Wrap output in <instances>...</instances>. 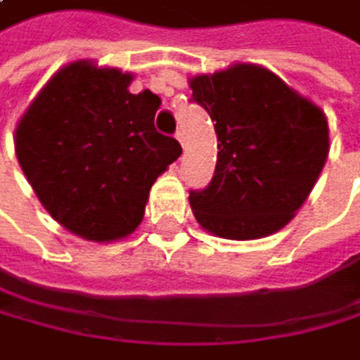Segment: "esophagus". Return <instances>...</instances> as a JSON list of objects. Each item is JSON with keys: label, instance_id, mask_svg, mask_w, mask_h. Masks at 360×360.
<instances>
[{"label": "esophagus", "instance_id": "esophagus-1", "mask_svg": "<svg viewBox=\"0 0 360 360\" xmlns=\"http://www.w3.org/2000/svg\"><path fill=\"white\" fill-rule=\"evenodd\" d=\"M176 141H179V143H181V146L186 148V136H184V132H181V130L176 132Z\"/></svg>", "mask_w": 360, "mask_h": 360}]
</instances>
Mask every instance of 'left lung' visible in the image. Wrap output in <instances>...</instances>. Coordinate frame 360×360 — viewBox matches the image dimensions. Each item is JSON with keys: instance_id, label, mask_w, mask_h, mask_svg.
<instances>
[{"instance_id": "1", "label": "left lung", "mask_w": 360, "mask_h": 360, "mask_svg": "<svg viewBox=\"0 0 360 360\" xmlns=\"http://www.w3.org/2000/svg\"><path fill=\"white\" fill-rule=\"evenodd\" d=\"M188 84L219 141L210 186L190 192L197 224L232 241L285 228L328 161L326 112L259 63H232Z\"/></svg>"}]
</instances>
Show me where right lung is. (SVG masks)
Masks as SVG:
<instances>
[{"label": "right lung", "instance_id": "obj_1", "mask_svg": "<svg viewBox=\"0 0 360 360\" xmlns=\"http://www.w3.org/2000/svg\"><path fill=\"white\" fill-rule=\"evenodd\" d=\"M134 75L77 59L61 66L15 128V153L39 203L86 241L139 228L150 188L181 146L155 130L161 99L132 95Z\"/></svg>", "mask_w": 360, "mask_h": 360}]
</instances>
